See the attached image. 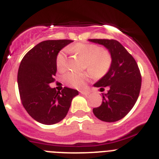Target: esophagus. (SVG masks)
<instances>
[{
  "label": "esophagus",
  "instance_id": "34e87169",
  "mask_svg": "<svg viewBox=\"0 0 159 159\" xmlns=\"http://www.w3.org/2000/svg\"><path fill=\"white\" fill-rule=\"evenodd\" d=\"M80 93H81V94H82V95H85V96H87L89 94V91H88V90H81V91H80Z\"/></svg>",
  "mask_w": 159,
  "mask_h": 159
}]
</instances>
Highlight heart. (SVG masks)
Here are the masks:
<instances>
[{
  "label": "heart",
  "instance_id": "b5f03b06",
  "mask_svg": "<svg viewBox=\"0 0 159 159\" xmlns=\"http://www.w3.org/2000/svg\"><path fill=\"white\" fill-rule=\"evenodd\" d=\"M71 51L79 54L86 60V67L89 71L95 77H101L108 71L111 59L107 51L95 44L78 43L74 45ZM56 66L58 70H65L66 66V57L64 51H60L56 57ZM88 74L82 73L68 72L63 76L65 82L71 86L81 88L88 79Z\"/></svg>",
  "mask_w": 159,
  "mask_h": 159
}]
</instances>
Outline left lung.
Listing matches in <instances>:
<instances>
[{
  "mask_svg": "<svg viewBox=\"0 0 159 159\" xmlns=\"http://www.w3.org/2000/svg\"><path fill=\"white\" fill-rule=\"evenodd\" d=\"M103 45L111 55L108 72L93 85L102 92V103L93 109L97 118L104 122H116L124 118L135 105L141 88V74L135 60L120 43L114 39H89Z\"/></svg>",
  "mask_w": 159,
  "mask_h": 159,
  "instance_id": "8db88e82",
  "label": "left lung"
}]
</instances>
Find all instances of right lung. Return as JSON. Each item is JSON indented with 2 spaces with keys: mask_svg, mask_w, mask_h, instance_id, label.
<instances>
[{
  "mask_svg": "<svg viewBox=\"0 0 159 159\" xmlns=\"http://www.w3.org/2000/svg\"><path fill=\"white\" fill-rule=\"evenodd\" d=\"M69 39L46 40L35 45L24 55L17 74L23 106L37 122L51 125L62 120L78 91L64 87L62 91L50 87L55 81L56 57Z\"/></svg>",
  "mask_w": 159,
  "mask_h": 159,
  "instance_id": "add662e5",
  "label": "right lung"
}]
</instances>
